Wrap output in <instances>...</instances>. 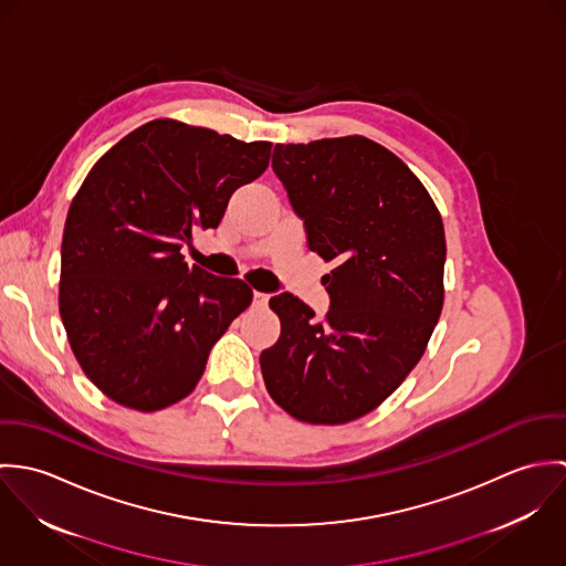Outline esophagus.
<instances>
[{
	"label": "esophagus",
	"mask_w": 566,
	"mask_h": 566,
	"mask_svg": "<svg viewBox=\"0 0 566 566\" xmlns=\"http://www.w3.org/2000/svg\"><path fill=\"white\" fill-rule=\"evenodd\" d=\"M268 294H263V292H254L252 294V301H254V307H265L268 305Z\"/></svg>",
	"instance_id": "34e87169"
}]
</instances>
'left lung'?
Here are the masks:
<instances>
[{"instance_id":"8db88e82","label":"left lung","mask_w":566,"mask_h":566,"mask_svg":"<svg viewBox=\"0 0 566 566\" xmlns=\"http://www.w3.org/2000/svg\"><path fill=\"white\" fill-rule=\"evenodd\" d=\"M272 169L305 222L324 274V321L298 296L259 357L274 403L310 424H344L384 403L422 357L444 303V227L416 174L361 135L276 144Z\"/></svg>"}]
</instances>
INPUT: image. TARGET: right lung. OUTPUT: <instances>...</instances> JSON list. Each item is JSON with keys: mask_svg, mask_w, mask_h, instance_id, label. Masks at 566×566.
<instances>
[{"mask_svg": "<svg viewBox=\"0 0 566 566\" xmlns=\"http://www.w3.org/2000/svg\"><path fill=\"white\" fill-rule=\"evenodd\" d=\"M270 142L155 119L91 167L72 200L59 312L82 373L111 401L159 411L200 381L213 344L252 303L242 279L187 265L193 231L218 229Z\"/></svg>", "mask_w": 566, "mask_h": 566, "instance_id": "add662e5", "label": "right lung"}]
</instances>
